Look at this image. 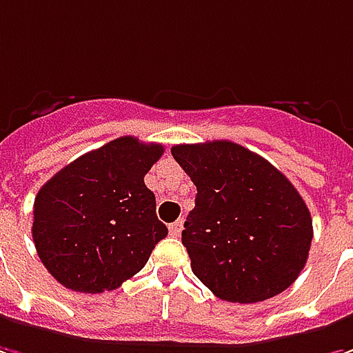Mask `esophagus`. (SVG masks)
Returning a JSON list of instances; mask_svg holds the SVG:
<instances>
[{"label":"esophagus","mask_w":353,"mask_h":353,"mask_svg":"<svg viewBox=\"0 0 353 353\" xmlns=\"http://www.w3.org/2000/svg\"><path fill=\"white\" fill-rule=\"evenodd\" d=\"M181 230H183V221H176V223L170 225V234H172V236H179Z\"/></svg>","instance_id":"obj_1"}]
</instances>
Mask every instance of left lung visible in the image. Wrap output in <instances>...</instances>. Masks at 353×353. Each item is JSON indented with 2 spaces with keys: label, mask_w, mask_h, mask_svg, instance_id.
Here are the masks:
<instances>
[{
  "label": "left lung",
  "mask_w": 353,
  "mask_h": 353,
  "mask_svg": "<svg viewBox=\"0 0 353 353\" xmlns=\"http://www.w3.org/2000/svg\"><path fill=\"white\" fill-rule=\"evenodd\" d=\"M172 156L197 188L181 242L214 295L260 303L285 291L309 258L312 219L277 168L228 140L177 144Z\"/></svg>",
  "instance_id": "1"
}]
</instances>
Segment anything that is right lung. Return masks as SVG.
Here are the masks:
<instances>
[{
    "label": "right lung",
    "instance_id": "1",
    "mask_svg": "<svg viewBox=\"0 0 353 353\" xmlns=\"http://www.w3.org/2000/svg\"><path fill=\"white\" fill-rule=\"evenodd\" d=\"M162 144L121 137L79 156L44 183L32 207L39 258L72 291L103 293L146 265L168 236L144 176Z\"/></svg>",
    "mask_w": 353,
    "mask_h": 353
}]
</instances>
